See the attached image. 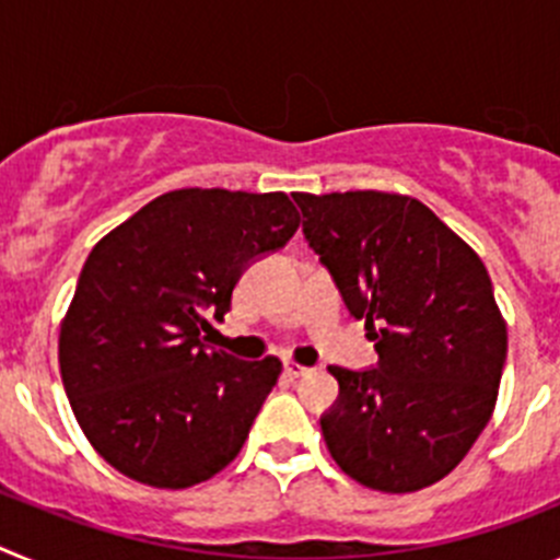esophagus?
Instances as JSON below:
<instances>
[{
  "instance_id": "1",
  "label": "esophagus",
  "mask_w": 560,
  "mask_h": 560,
  "mask_svg": "<svg viewBox=\"0 0 560 560\" xmlns=\"http://www.w3.org/2000/svg\"><path fill=\"white\" fill-rule=\"evenodd\" d=\"M285 373H289L291 378H303V375L311 373V368H303V364H296V361H285Z\"/></svg>"
}]
</instances>
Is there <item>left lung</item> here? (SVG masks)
<instances>
[{
  "mask_svg": "<svg viewBox=\"0 0 560 560\" xmlns=\"http://www.w3.org/2000/svg\"><path fill=\"white\" fill-rule=\"evenodd\" d=\"M311 249L364 319L378 368H328L339 398L323 434L364 488L412 493L452 474L497 407L508 355L488 269L412 196L294 192Z\"/></svg>",
  "mask_w": 560,
  "mask_h": 560,
  "instance_id": "obj_1",
  "label": "left lung"
}]
</instances>
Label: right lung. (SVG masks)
Returning <instances> with one entry per match:
<instances>
[{"label": "right lung", "instance_id": "1", "mask_svg": "<svg viewBox=\"0 0 560 560\" xmlns=\"http://www.w3.org/2000/svg\"><path fill=\"white\" fill-rule=\"evenodd\" d=\"M300 212L285 192L185 187L148 201L89 252L58 336L78 427L112 468L179 491L244 448L280 359L207 350L252 257L289 244Z\"/></svg>", "mask_w": 560, "mask_h": 560}]
</instances>
